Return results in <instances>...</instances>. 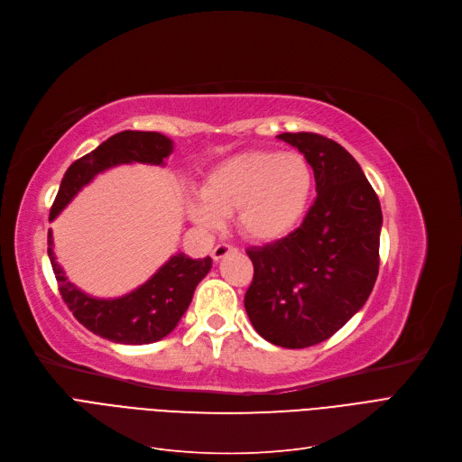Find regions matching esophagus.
<instances>
[{
	"instance_id": "esophagus-1",
	"label": "esophagus",
	"mask_w": 462,
	"mask_h": 462,
	"mask_svg": "<svg viewBox=\"0 0 462 462\" xmlns=\"http://www.w3.org/2000/svg\"><path fill=\"white\" fill-rule=\"evenodd\" d=\"M231 252H235V248H233L231 245L222 243V245L214 246V250H212V259H214V261H219V259L226 257V255H227V254H231Z\"/></svg>"
}]
</instances>
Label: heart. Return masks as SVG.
Returning a JSON list of instances; mask_svg holds the SVG:
<instances>
[{"label": "heart", "mask_w": 462, "mask_h": 462, "mask_svg": "<svg viewBox=\"0 0 462 462\" xmlns=\"http://www.w3.org/2000/svg\"><path fill=\"white\" fill-rule=\"evenodd\" d=\"M188 212L195 224L214 227L219 214L235 212V226L254 243L291 235L309 210L314 171L299 152L248 150L216 163Z\"/></svg>", "instance_id": "b5f03b06"}]
</instances>
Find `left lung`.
<instances>
[{
    "label": "left lung",
    "mask_w": 462,
    "mask_h": 462,
    "mask_svg": "<svg viewBox=\"0 0 462 462\" xmlns=\"http://www.w3.org/2000/svg\"><path fill=\"white\" fill-rule=\"evenodd\" d=\"M314 169L318 197L285 238L248 248L254 278L245 295L255 331L282 347L331 338L366 302L380 269L382 207L363 169L318 134H282Z\"/></svg>",
    "instance_id": "obj_1"
}]
</instances>
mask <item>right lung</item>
I'll list each match as a JSON object with an SVG mask.
<instances>
[{
    "label": "right lung",
    "instance_id": "add662e5",
    "mask_svg": "<svg viewBox=\"0 0 462 462\" xmlns=\"http://www.w3.org/2000/svg\"><path fill=\"white\" fill-rule=\"evenodd\" d=\"M172 141L156 131H120L96 150L86 153L65 171L51 222L96 174L122 163L165 165ZM49 257L58 280V290L73 316L94 335L118 344H152L167 337L191 302L193 291L210 271L212 259H191L186 254L172 255L141 288L118 299H94L65 278L52 252L49 231Z\"/></svg>",
    "mask_w": 462,
    "mask_h": 462
}]
</instances>
